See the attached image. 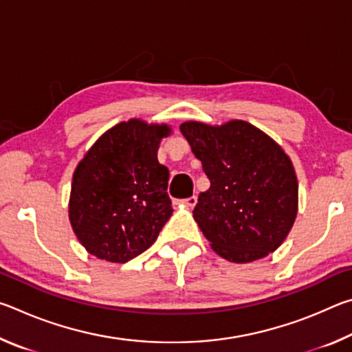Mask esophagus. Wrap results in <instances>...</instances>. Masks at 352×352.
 Instances as JSON below:
<instances>
[{"instance_id":"esophagus-1","label":"esophagus","mask_w":352,"mask_h":352,"mask_svg":"<svg viewBox=\"0 0 352 352\" xmlns=\"http://www.w3.org/2000/svg\"><path fill=\"white\" fill-rule=\"evenodd\" d=\"M182 204L184 206H188V208H194L195 204H197V197H195V195H192V197H188V199L182 200Z\"/></svg>"}]
</instances>
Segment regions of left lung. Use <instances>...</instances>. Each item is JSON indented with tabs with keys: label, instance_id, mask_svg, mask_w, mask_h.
Wrapping results in <instances>:
<instances>
[{
	"label": "left lung",
	"instance_id": "left-lung-1",
	"mask_svg": "<svg viewBox=\"0 0 352 352\" xmlns=\"http://www.w3.org/2000/svg\"><path fill=\"white\" fill-rule=\"evenodd\" d=\"M180 130L211 183L192 212L214 252L237 264L275 252L298 211L295 169L281 146L237 119L189 121Z\"/></svg>",
	"mask_w": 352,
	"mask_h": 352
}]
</instances>
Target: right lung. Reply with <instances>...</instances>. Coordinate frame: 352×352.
<instances>
[{"label": "right lung", "mask_w": 352, "mask_h": 352, "mask_svg": "<svg viewBox=\"0 0 352 352\" xmlns=\"http://www.w3.org/2000/svg\"><path fill=\"white\" fill-rule=\"evenodd\" d=\"M166 124L130 119L100 136L77 164L69 222L87 252L109 262H129L157 241L172 216L169 170L158 163Z\"/></svg>", "instance_id": "right-lung-1"}]
</instances>
